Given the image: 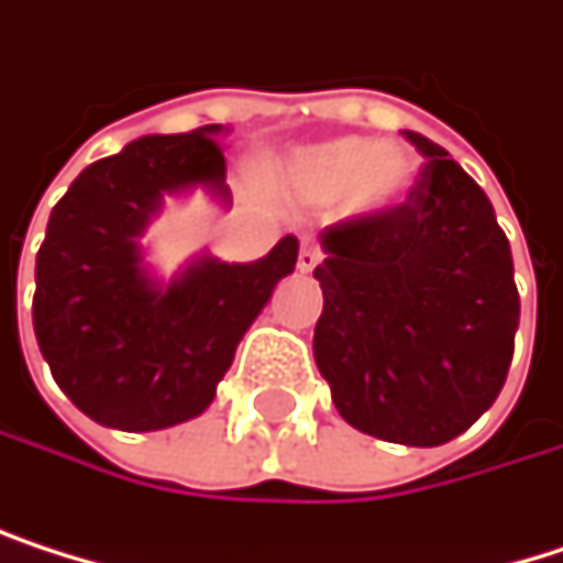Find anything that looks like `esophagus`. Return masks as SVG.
Instances as JSON below:
<instances>
[{"label": "esophagus", "mask_w": 563, "mask_h": 563, "mask_svg": "<svg viewBox=\"0 0 563 563\" xmlns=\"http://www.w3.org/2000/svg\"><path fill=\"white\" fill-rule=\"evenodd\" d=\"M321 262V252H318V245L314 242H301V249H298V272L301 275H308V272H314V265Z\"/></svg>", "instance_id": "1"}]
</instances>
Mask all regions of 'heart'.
Returning <instances> with one entry per match:
<instances>
[{"label":"heart","mask_w":563,"mask_h":563,"mask_svg":"<svg viewBox=\"0 0 563 563\" xmlns=\"http://www.w3.org/2000/svg\"><path fill=\"white\" fill-rule=\"evenodd\" d=\"M262 178L298 205L328 208L344 201L351 216L375 219L411 198L418 185V158L401 142L338 135L265 162Z\"/></svg>","instance_id":"1"}]
</instances>
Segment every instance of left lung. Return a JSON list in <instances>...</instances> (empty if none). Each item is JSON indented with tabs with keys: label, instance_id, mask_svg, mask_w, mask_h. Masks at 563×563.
<instances>
[{
	"label": "left lung",
	"instance_id": "1",
	"mask_svg": "<svg viewBox=\"0 0 563 563\" xmlns=\"http://www.w3.org/2000/svg\"><path fill=\"white\" fill-rule=\"evenodd\" d=\"M405 135L428 158L411 198L318 235L314 365L351 428L438 448L501 395L521 298L481 185L431 139Z\"/></svg>",
	"mask_w": 563,
	"mask_h": 563
}]
</instances>
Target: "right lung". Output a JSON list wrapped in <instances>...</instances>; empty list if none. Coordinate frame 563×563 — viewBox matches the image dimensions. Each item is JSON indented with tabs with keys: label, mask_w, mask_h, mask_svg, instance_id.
Masks as SVG:
<instances>
[{
	"label": "right lung",
	"mask_w": 563,
	"mask_h": 563,
	"mask_svg": "<svg viewBox=\"0 0 563 563\" xmlns=\"http://www.w3.org/2000/svg\"><path fill=\"white\" fill-rule=\"evenodd\" d=\"M225 132L142 135L92 162L48 216L35 255V338L55 385L106 428L162 431L198 418L275 285L295 272V235L258 262L201 252L172 278L145 262L142 235L165 198L201 188L232 208Z\"/></svg>",
	"instance_id": "obj_1"
}]
</instances>
